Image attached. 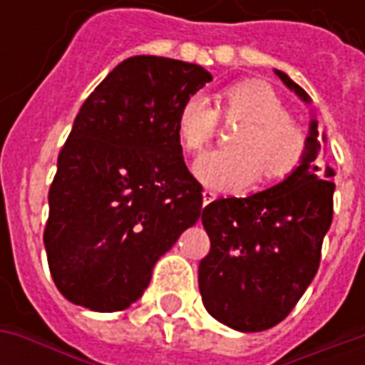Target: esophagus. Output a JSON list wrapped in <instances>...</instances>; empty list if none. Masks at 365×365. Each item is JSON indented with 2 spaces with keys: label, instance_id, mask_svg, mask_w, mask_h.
<instances>
[{
  "label": "esophagus",
  "instance_id": "34e87169",
  "mask_svg": "<svg viewBox=\"0 0 365 365\" xmlns=\"http://www.w3.org/2000/svg\"><path fill=\"white\" fill-rule=\"evenodd\" d=\"M215 199H217V193H215V191H211V190L203 191V205H209V203H211V201H215Z\"/></svg>",
  "mask_w": 365,
  "mask_h": 365
}]
</instances>
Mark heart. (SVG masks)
Returning a JSON list of instances; mask_svg holds the SVG:
<instances>
[{
    "mask_svg": "<svg viewBox=\"0 0 365 365\" xmlns=\"http://www.w3.org/2000/svg\"><path fill=\"white\" fill-rule=\"evenodd\" d=\"M242 123L232 135L235 150H211L199 156L193 172L211 190L238 191L258 178L272 182L301 162L305 135L287 117L282 99L269 86L245 82L222 91L217 111L205 97H190L178 113V135L191 152L205 148L217 133L219 117Z\"/></svg>",
    "mask_w": 365,
    "mask_h": 365,
    "instance_id": "heart-1",
    "label": "heart"
}]
</instances>
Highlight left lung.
Here are the masks:
<instances>
[{
  "label": "left lung",
  "instance_id": "obj_1",
  "mask_svg": "<svg viewBox=\"0 0 365 365\" xmlns=\"http://www.w3.org/2000/svg\"><path fill=\"white\" fill-rule=\"evenodd\" d=\"M283 86L305 105L307 91L282 70ZM327 135L311 111L301 162L272 187L217 199L203 209L211 250L199 264V291L211 317L238 332H262L295 307L321 262L332 222L334 170L322 164Z\"/></svg>",
  "mask_w": 365,
  "mask_h": 365
}]
</instances>
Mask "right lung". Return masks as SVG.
<instances>
[{"label":"right lung","instance_id":"1","mask_svg":"<svg viewBox=\"0 0 365 365\" xmlns=\"http://www.w3.org/2000/svg\"><path fill=\"white\" fill-rule=\"evenodd\" d=\"M213 76L162 56L113 68L76 115L48 191L44 248L74 305L130 307L156 262L201 215V183L183 162L178 113Z\"/></svg>","mask_w":365,"mask_h":365}]
</instances>
